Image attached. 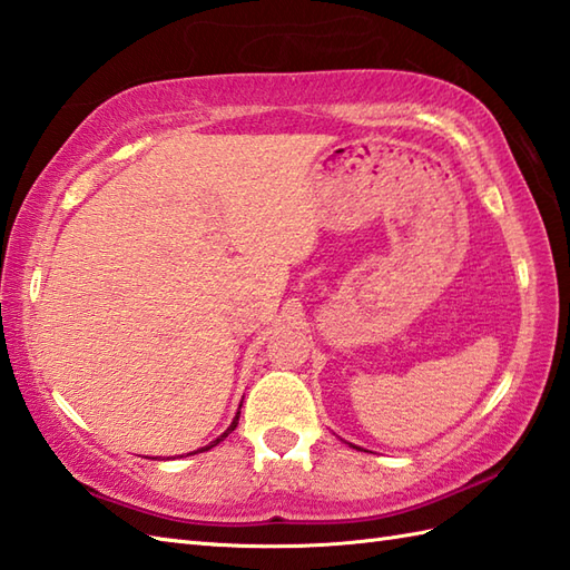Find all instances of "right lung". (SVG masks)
Instances as JSON below:
<instances>
[{
  "mask_svg": "<svg viewBox=\"0 0 570 570\" xmlns=\"http://www.w3.org/2000/svg\"><path fill=\"white\" fill-rule=\"evenodd\" d=\"M237 420H240V410H237V415L233 417V422H230V428H228V430H225V432H223V434L218 436V440H216V442H210L208 446H202V449H196V452H208V449H210V446H216L218 442H223V440H225V436H228V434H230V432H233V430L237 428ZM196 452H191V454H196Z\"/></svg>",
  "mask_w": 570,
  "mask_h": 570,
  "instance_id": "obj_1",
  "label": "right lung"
}]
</instances>
